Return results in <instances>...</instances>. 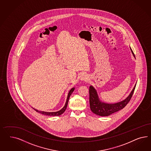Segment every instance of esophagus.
Returning <instances> with one entry per match:
<instances>
[{
    "label": "esophagus",
    "mask_w": 151,
    "mask_h": 151,
    "mask_svg": "<svg viewBox=\"0 0 151 151\" xmlns=\"http://www.w3.org/2000/svg\"><path fill=\"white\" fill-rule=\"evenodd\" d=\"M81 80L87 81L88 80V76L86 74H82V75L81 76Z\"/></svg>",
    "instance_id": "1"
}]
</instances>
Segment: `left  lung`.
Here are the masks:
<instances>
[{"label":"left lung","mask_w":151,"mask_h":151,"mask_svg":"<svg viewBox=\"0 0 151 151\" xmlns=\"http://www.w3.org/2000/svg\"><path fill=\"white\" fill-rule=\"evenodd\" d=\"M134 56V54L130 48ZM136 84L135 85L132 91L131 92L130 95L124 100L121 102H119L114 104H108L106 103L101 102L99 100L98 95L96 90L91 86L89 89V95H90V109L93 113L100 116H108L110 114H112L114 112H116L119 110L123 109L124 107L128 104L129 101L131 100L132 97L133 92L134 91Z\"/></svg>","instance_id":"left-lung-1"}]
</instances>
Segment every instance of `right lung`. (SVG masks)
Returning a JSON list of instances; mask_svg holds the SVG:
<instances>
[{"instance_id":"1","label":"right lung","mask_w":151,"mask_h":151,"mask_svg":"<svg viewBox=\"0 0 151 151\" xmlns=\"http://www.w3.org/2000/svg\"><path fill=\"white\" fill-rule=\"evenodd\" d=\"M74 89H75L74 88H71V89L70 90L69 93H68V97H67V100H66L65 105L64 106V107H63L61 110L59 111L54 112H44V111H40L35 110V109H34L37 112H39V113H40L41 114L47 115V116H60V115L63 114L64 112H65V111L66 109V107H67V106H68V102H69V98H70V97L71 96V93H73V92L74 91Z\"/></svg>"}]
</instances>
